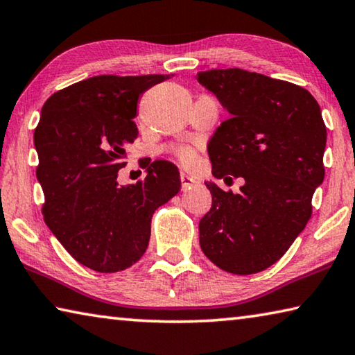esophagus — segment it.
Here are the masks:
<instances>
[{
  "label": "esophagus",
  "instance_id": "obj_1",
  "mask_svg": "<svg viewBox=\"0 0 355 355\" xmlns=\"http://www.w3.org/2000/svg\"><path fill=\"white\" fill-rule=\"evenodd\" d=\"M180 180H182V188L183 189H191L192 186H194L197 182L192 177H189L188 173H184V172H182L180 173Z\"/></svg>",
  "mask_w": 355,
  "mask_h": 355
}]
</instances>
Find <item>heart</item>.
I'll use <instances>...</instances> for the list:
<instances>
[{
	"label": "heart",
	"instance_id": "obj_1",
	"mask_svg": "<svg viewBox=\"0 0 355 355\" xmlns=\"http://www.w3.org/2000/svg\"><path fill=\"white\" fill-rule=\"evenodd\" d=\"M173 152H175V155L178 156L180 161H182L184 166H189L191 167V166L196 164L197 153H196V150L192 148V147H188V146L177 147L175 150H173Z\"/></svg>",
	"mask_w": 355,
	"mask_h": 355
}]
</instances>
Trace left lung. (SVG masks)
<instances>
[{"label": "left lung", "mask_w": 355, "mask_h": 355, "mask_svg": "<svg viewBox=\"0 0 355 355\" xmlns=\"http://www.w3.org/2000/svg\"><path fill=\"white\" fill-rule=\"evenodd\" d=\"M197 81L230 112L208 142L213 175L244 180L239 194L205 183L213 203L200 248L227 272L264 271L311 218L327 137L320 105L307 89L241 69L199 71Z\"/></svg>", "instance_id": "1"}]
</instances>
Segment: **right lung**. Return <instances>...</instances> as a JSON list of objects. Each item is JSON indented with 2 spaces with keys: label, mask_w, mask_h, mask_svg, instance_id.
<instances>
[{
  "label": "right lung",
  "mask_w": 355,
  "mask_h": 355,
  "mask_svg": "<svg viewBox=\"0 0 355 355\" xmlns=\"http://www.w3.org/2000/svg\"><path fill=\"white\" fill-rule=\"evenodd\" d=\"M171 75H100L51 95L34 131L44 219L78 263L97 272L123 271L144 255L155 209L182 188L175 164L144 166L136 184L119 186L141 95Z\"/></svg>",
  "instance_id": "add662e5"
}]
</instances>
